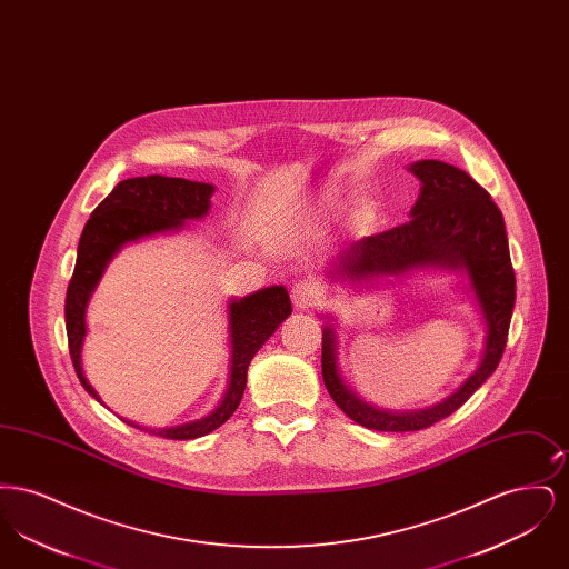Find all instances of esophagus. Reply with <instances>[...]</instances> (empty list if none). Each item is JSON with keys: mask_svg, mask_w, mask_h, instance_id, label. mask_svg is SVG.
<instances>
[{"mask_svg": "<svg viewBox=\"0 0 569 569\" xmlns=\"http://www.w3.org/2000/svg\"><path fill=\"white\" fill-rule=\"evenodd\" d=\"M292 302L297 309H311L320 300V288L311 281H298L292 286Z\"/></svg>", "mask_w": 569, "mask_h": 569, "instance_id": "34e87169", "label": "esophagus"}]
</instances>
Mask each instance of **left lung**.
Wrapping results in <instances>:
<instances>
[{"label": "left lung", "mask_w": 569, "mask_h": 569, "mask_svg": "<svg viewBox=\"0 0 569 569\" xmlns=\"http://www.w3.org/2000/svg\"><path fill=\"white\" fill-rule=\"evenodd\" d=\"M411 170L422 181L411 219L352 244L337 271L362 279L367 274H399L418 267H465L485 309L488 337L478 371L452 397L425 411L388 413L365 406L346 388L337 371L335 332L326 326L322 378L332 401L353 422L392 433L420 431L448 418L492 376L508 343L516 298L506 223L490 193L471 174L450 163L425 160L413 163Z\"/></svg>", "instance_id": "obj_1"}]
</instances>
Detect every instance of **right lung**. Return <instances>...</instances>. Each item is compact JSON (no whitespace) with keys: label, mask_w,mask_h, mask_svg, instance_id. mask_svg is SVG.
Returning a JSON list of instances; mask_svg holds the SVG:
<instances>
[{"label":"right lung","mask_w":569,"mask_h":569,"mask_svg":"<svg viewBox=\"0 0 569 569\" xmlns=\"http://www.w3.org/2000/svg\"><path fill=\"white\" fill-rule=\"evenodd\" d=\"M213 191V186L209 183H196L177 177L151 174L126 179L96 207V211L84 223L77 267L66 292V330L74 371L81 379L82 388L98 401L100 397L82 376L81 346L84 337V307L96 283L100 281L107 262L128 241L181 228L186 219L204 216L211 207ZM290 313L292 302L286 288L281 286L264 288L251 297L230 302L232 365L230 386L223 401L213 413L202 420L151 433L160 435L163 439H196L221 427L243 399L247 367L251 358Z\"/></svg>","instance_id":"obj_1"}]
</instances>
